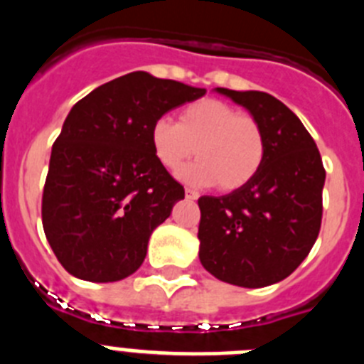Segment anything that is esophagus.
<instances>
[{
  "instance_id": "34e87169",
  "label": "esophagus",
  "mask_w": 364,
  "mask_h": 364,
  "mask_svg": "<svg viewBox=\"0 0 364 364\" xmlns=\"http://www.w3.org/2000/svg\"><path fill=\"white\" fill-rule=\"evenodd\" d=\"M186 198H189V200H197L198 198V193L195 191V189H186Z\"/></svg>"
}]
</instances>
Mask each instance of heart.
Instances as JSON below:
<instances>
[{
  "label": "heart",
  "instance_id": "obj_1",
  "mask_svg": "<svg viewBox=\"0 0 364 364\" xmlns=\"http://www.w3.org/2000/svg\"><path fill=\"white\" fill-rule=\"evenodd\" d=\"M149 138L159 162L173 173L197 153L200 160L186 167L180 176L191 184H218L222 191H235L253 180L266 154L259 122L211 98L182 109L178 122L156 118Z\"/></svg>",
  "mask_w": 364,
  "mask_h": 364
}]
</instances>
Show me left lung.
Returning a JSON list of instances; mask_svg holds the SVG:
<instances>
[{"label": "left lung", "mask_w": 364, "mask_h": 364, "mask_svg": "<svg viewBox=\"0 0 364 364\" xmlns=\"http://www.w3.org/2000/svg\"><path fill=\"white\" fill-rule=\"evenodd\" d=\"M215 91L259 122L266 154L246 186L198 198V259L218 281L262 288L294 273L317 240L326 171L314 138L282 102L260 91Z\"/></svg>", "instance_id": "1"}]
</instances>
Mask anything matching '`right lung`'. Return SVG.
<instances>
[{
  "mask_svg": "<svg viewBox=\"0 0 364 364\" xmlns=\"http://www.w3.org/2000/svg\"><path fill=\"white\" fill-rule=\"evenodd\" d=\"M205 89L136 70L70 109L50 153L41 198L45 237L82 281L114 282L142 266L156 226L184 198L159 162L151 125Z\"/></svg>",
  "mask_w": 364,
  "mask_h": 364,
  "instance_id": "1",
  "label": "right lung"
}]
</instances>
